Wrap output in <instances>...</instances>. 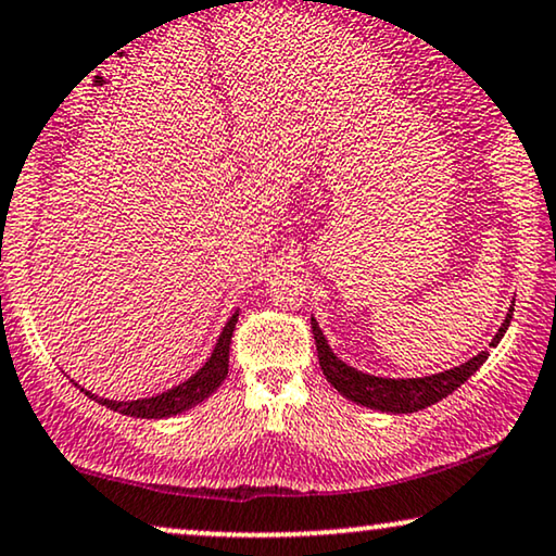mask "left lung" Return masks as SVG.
<instances>
[{
  "instance_id": "1",
  "label": "left lung",
  "mask_w": 556,
  "mask_h": 556,
  "mask_svg": "<svg viewBox=\"0 0 556 556\" xmlns=\"http://www.w3.org/2000/svg\"><path fill=\"white\" fill-rule=\"evenodd\" d=\"M514 319V304H510L506 319H503L501 329L495 331V337L490 340V348H495L506 334ZM312 331L316 350H319V365L331 386L340 391L344 399L359 403V406L386 410V414H414V410L434 406L437 401L446 399V395L457 391L475 370H480V365L488 359V352H478V355L467 359V363L450 367V370L424 375V378H383V375H370L357 370L344 363L331 352L327 337L319 327V321L312 316Z\"/></svg>"
}]
</instances>
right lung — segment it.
<instances>
[{"instance_id":"1","label":"right lung","mask_w":556,"mask_h":556,"mask_svg":"<svg viewBox=\"0 0 556 556\" xmlns=\"http://www.w3.org/2000/svg\"><path fill=\"white\" fill-rule=\"evenodd\" d=\"M237 316L240 312H235L229 316L225 329H222L219 340H216L212 355L206 357V363L199 367L197 372L191 375V378H186L184 383L173 386L170 391H163L157 395H150V399H137V401H112V399H102V395L86 391H81L93 399L97 403H102V406L112 408V410H119V414L125 416H135V419H168V416H176V414H184V410H189L197 406V403L206 401L208 395H212L216 388L225 383L227 372H229V342H232V331H235V324H237Z\"/></svg>"}]
</instances>
